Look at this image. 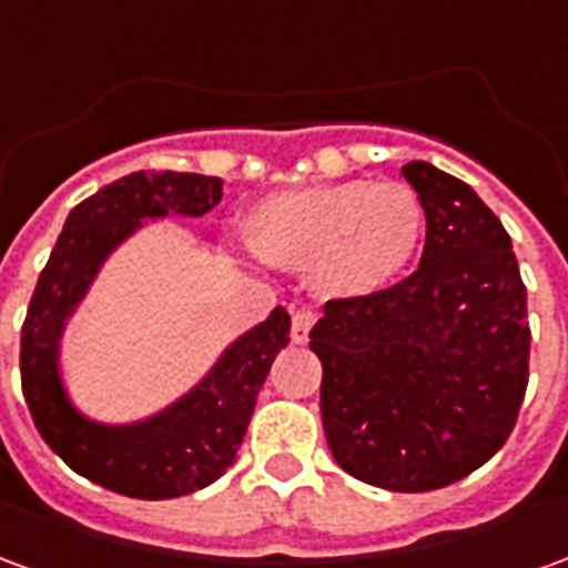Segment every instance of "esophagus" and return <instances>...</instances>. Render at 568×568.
Wrapping results in <instances>:
<instances>
[{
  "mask_svg": "<svg viewBox=\"0 0 568 568\" xmlns=\"http://www.w3.org/2000/svg\"><path fill=\"white\" fill-rule=\"evenodd\" d=\"M313 325H316V313L313 310H297L295 316H292V341L295 344H307Z\"/></svg>",
  "mask_w": 568,
  "mask_h": 568,
  "instance_id": "34e87169",
  "label": "esophagus"
}]
</instances>
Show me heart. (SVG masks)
<instances>
[{"label":"heart","instance_id":"b5f03b06","mask_svg":"<svg viewBox=\"0 0 568 568\" xmlns=\"http://www.w3.org/2000/svg\"><path fill=\"white\" fill-rule=\"evenodd\" d=\"M426 227L402 182L346 179L264 197L248 212V246L283 271H310L325 297H368L398 280Z\"/></svg>","mask_w":568,"mask_h":568}]
</instances>
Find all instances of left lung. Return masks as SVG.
<instances>
[{
    "label": "left lung",
    "instance_id": "8db88e82",
    "mask_svg": "<svg viewBox=\"0 0 568 568\" xmlns=\"http://www.w3.org/2000/svg\"><path fill=\"white\" fill-rule=\"evenodd\" d=\"M426 212L419 267L325 304L310 332L322 426L346 475L426 493L471 475L511 435L529 383L526 285L511 236L463 179L410 161Z\"/></svg>",
    "mask_w": 568,
    "mask_h": 568
}]
</instances>
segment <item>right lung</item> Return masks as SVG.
<instances>
[{
    "instance_id": "add662e5",
    "label": "right lung",
    "mask_w": 568,
    "mask_h": 568,
    "mask_svg": "<svg viewBox=\"0 0 568 568\" xmlns=\"http://www.w3.org/2000/svg\"><path fill=\"white\" fill-rule=\"evenodd\" d=\"M222 200V179L197 173H130L69 212L44 264L20 332V383L32 423L63 463L100 487L133 499H175L234 465L261 386L288 344L292 320L276 307L224 349L203 381L154 417L105 426L69 402L60 337L93 276L142 219L203 215Z\"/></svg>"
}]
</instances>
